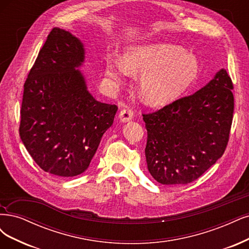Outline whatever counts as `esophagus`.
<instances>
[{
	"label": "esophagus",
	"mask_w": 249,
	"mask_h": 249,
	"mask_svg": "<svg viewBox=\"0 0 249 249\" xmlns=\"http://www.w3.org/2000/svg\"><path fill=\"white\" fill-rule=\"evenodd\" d=\"M134 116V111L130 108H124L121 113H119V119H121V122L123 123H127L130 122L131 119Z\"/></svg>",
	"instance_id": "esophagus-1"
}]
</instances>
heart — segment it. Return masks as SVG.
<instances>
[{"mask_svg": "<svg viewBox=\"0 0 249 249\" xmlns=\"http://www.w3.org/2000/svg\"><path fill=\"white\" fill-rule=\"evenodd\" d=\"M105 70L107 76L118 82L127 72L143 73L140 79L143 101L161 106L191 87L199 74V63L180 46L160 43L132 47L124 53L123 64L108 62Z\"/></svg>", "mask_w": 249, "mask_h": 249, "instance_id": "obj_1", "label": "heart"}]
</instances>
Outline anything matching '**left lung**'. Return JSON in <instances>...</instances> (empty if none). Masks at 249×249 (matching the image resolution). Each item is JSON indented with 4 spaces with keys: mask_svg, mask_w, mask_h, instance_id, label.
Instances as JSON below:
<instances>
[{
    "mask_svg": "<svg viewBox=\"0 0 249 249\" xmlns=\"http://www.w3.org/2000/svg\"><path fill=\"white\" fill-rule=\"evenodd\" d=\"M234 89L225 69L204 88L149 114L147 168L158 182L187 184L222 157L234 113Z\"/></svg>",
    "mask_w": 249,
    "mask_h": 249,
    "instance_id": "obj_1",
    "label": "left lung"
}]
</instances>
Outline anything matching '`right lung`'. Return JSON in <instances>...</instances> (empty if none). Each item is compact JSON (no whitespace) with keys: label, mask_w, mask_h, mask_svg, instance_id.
Here are the masks:
<instances>
[{"label":"right lung","mask_w":249,"mask_h":249,"mask_svg":"<svg viewBox=\"0 0 249 249\" xmlns=\"http://www.w3.org/2000/svg\"><path fill=\"white\" fill-rule=\"evenodd\" d=\"M84 58L82 42L54 28L24 82L20 139L36 164L56 176H77L89 168L117 111L89 91L78 70Z\"/></svg>","instance_id":"add662e5"}]
</instances>
